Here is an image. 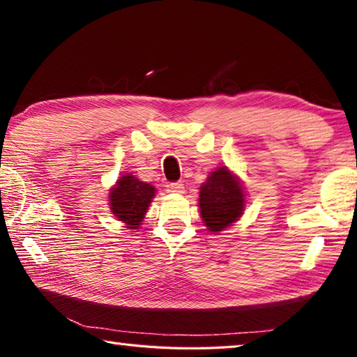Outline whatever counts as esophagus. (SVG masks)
I'll list each match as a JSON object with an SVG mask.
<instances>
[{
  "instance_id": "1",
  "label": "esophagus",
  "mask_w": 357,
  "mask_h": 357,
  "mask_svg": "<svg viewBox=\"0 0 357 357\" xmlns=\"http://www.w3.org/2000/svg\"><path fill=\"white\" fill-rule=\"evenodd\" d=\"M167 190L170 193H184V184L183 183H170L167 185Z\"/></svg>"
}]
</instances>
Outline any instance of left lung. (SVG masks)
<instances>
[{
	"instance_id": "1",
	"label": "left lung",
	"mask_w": 357,
	"mask_h": 357,
	"mask_svg": "<svg viewBox=\"0 0 357 357\" xmlns=\"http://www.w3.org/2000/svg\"><path fill=\"white\" fill-rule=\"evenodd\" d=\"M243 181L228 167H217L200 185L198 206L211 233H220L241 219L245 209Z\"/></svg>"
}]
</instances>
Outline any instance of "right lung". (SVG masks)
<instances>
[{
  "label": "right lung",
  "mask_w": 357,
  "mask_h": 357,
  "mask_svg": "<svg viewBox=\"0 0 357 357\" xmlns=\"http://www.w3.org/2000/svg\"><path fill=\"white\" fill-rule=\"evenodd\" d=\"M155 192L154 185L140 181L132 173H126L108 190V206L112 214L123 222L126 228L138 229Z\"/></svg>",
  "instance_id": "right-lung-1"
}]
</instances>
